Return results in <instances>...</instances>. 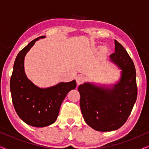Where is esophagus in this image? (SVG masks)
Listing matches in <instances>:
<instances>
[{"label": "esophagus", "instance_id": "1", "mask_svg": "<svg viewBox=\"0 0 149 149\" xmlns=\"http://www.w3.org/2000/svg\"><path fill=\"white\" fill-rule=\"evenodd\" d=\"M76 81L77 85L82 84V83L85 81V78L82 76V75H79V76H77L76 77Z\"/></svg>", "mask_w": 149, "mask_h": 149}]
</instances>
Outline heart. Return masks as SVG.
<instances>
[{
    "label": "heart",
    "instance_id": "heart-1",
    "mask_svg": "<svg viewBox=\"0 0 149 149\" xmlns=\"http://www.w3.org/2000/svg\"><path fill=\"white\" fill-rule=\"evenodd\" d=\"M103 50H105V49H103Z\"/></svg>",
    "mask_w": 149,
    "mask_h": 149
}]
</instances>
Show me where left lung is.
<instances>
[{
    "mask_svg": "<svg viewBox=\"0 0 149 149\" xmlns=\"http://www.w3.org/2000/svg\"><path fill=\"white\" fill-rule=\"evenodd\" d=\"M115 52L111 60L121 70L116 84L105 86L85 83L79 85L80 107L85 121L93 130L111 132L125 123L137 98L136 73L133 61L115 40Z\"/></svg>",
    "mask_w": 149,
    "mask_h": 149,
    "instance_id": "obj_1",
    "label": "left lung"
}]
</instances>
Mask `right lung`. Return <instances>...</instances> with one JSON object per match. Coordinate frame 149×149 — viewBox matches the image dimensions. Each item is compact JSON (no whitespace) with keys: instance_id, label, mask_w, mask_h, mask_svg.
<instances>
[{"instance_id":"1","label":"right lung","mask_w":149,"mask_h":149,"mask_svg":"<svg viewBox=\"0 0 149 149\" xmlns=\"http://www.w3.org/2000/svg\"><path fill=\"white\" fill-rule=\"evenodd\" d=\"M41 36L32 40L16 57L10 80V90L14 108L22 121L28 125L42 127L56 121L60 106L69 91L76 88V81L61 82L47 88H40L27 78L24 58Z\"/></svg>"}]
</instances>
